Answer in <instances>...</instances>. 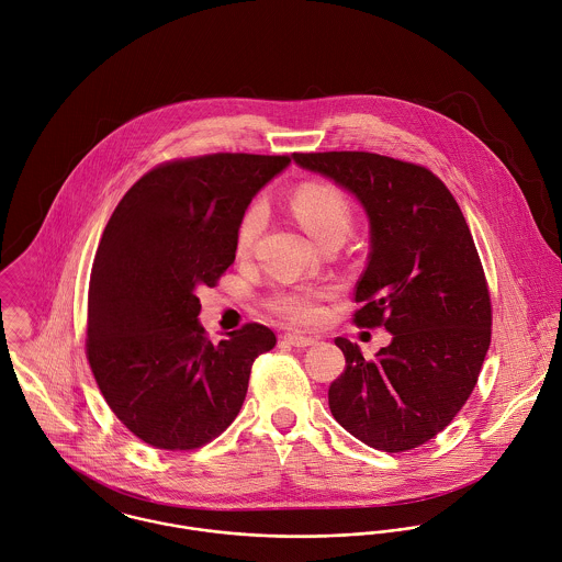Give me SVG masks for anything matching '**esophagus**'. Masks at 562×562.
Segmentation results:
<instances>
[{
  "instance_id": "obj_1",
  "label": "esophagus",
  "mask_w": 562,
  "mask_h": 562,
  "mask_svg": "<svg viewBox=\"0 0 562 562\" xmlns=\"http://www.w3.org/2000/svg\"><path fill=\"white\" fill-rule=\"evenodd\" d=\"M284 340H286L289 345H293V347H311V345L317 342L315 338L304 337V335H284Z\"/></svg>"
}]
</instances>
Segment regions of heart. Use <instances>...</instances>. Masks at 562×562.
<instances>
[{
	"instance_id": "1",
	"label": "heart",
	"mask_w": 562,
	"mask_h": 562,
	"mask_svg": "<svg viewBox=\"0 0 562 562\" xmlns=\"http://www.w3.org/2000/svg\"><path fill=\"white\" fill-rule=\"evenodd\" d=\"M291 211L302 227L322 245L333 236H347L351 225V211L347 200L337 189L326 184H304L291 198ZM267 222L262 204H254L240 220L236 232V251L247 254L258 240ZM319 291L293 289L278 293L271 300V308L282 317L297 324H313L319 319Z\"/></svg>"
}]
</instances>
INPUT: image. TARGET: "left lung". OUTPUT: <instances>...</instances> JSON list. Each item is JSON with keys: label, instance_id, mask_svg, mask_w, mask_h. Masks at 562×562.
Masks as SVG:
<instances>
[{"label": "left lung", "instance_id": "8db88e82", "mask_svg": "<svg viewBox=\"0 0 562 562\" xmlns=\"http://www.w3.org/2000/svg\"><path fill=\"white\" fill-rule=\"evenodd\" d=\"M333 180L369 222L353 322L384 326L373 360L338 337L345 371L328 391L338 424L369 448L406 451L437 437L471 395L491 345L484 271L453 195L428 169L367 151L293 154Z\"/></svg>", "mask_w": 562, "mask_h": 562}]
</instances>
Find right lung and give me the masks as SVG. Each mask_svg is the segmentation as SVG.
<instances>
[{
  "label": "right lung",
  "mask_w": 562,
  "mask_h": 562,
  "mask_svg": "<svg viewBox=\"0 0 562 562\" xmlns=\"http://www.w3.org/2000/svg\"><path fill=\"white\" fill-rule=\"evenodd\" d=\"M289 156L213 154L145 173L106 225L89 286L87 353L119 422L151 448L195 449L238 415L276 335L247 324L213 342L198 291L234 262L238 224Z\"/></svg>",
  "instance_id": "right-lung-1"
}]
</instances>
